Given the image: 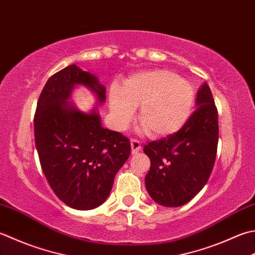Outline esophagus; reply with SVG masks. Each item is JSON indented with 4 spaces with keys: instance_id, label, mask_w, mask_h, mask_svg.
Here are the masks:
<instances>
[{
    "instance_id": "34e87169",
    "label": "esophagus",
    "mask_w": 255,
    "mask_h": 255,
    "mask_svg": "<svg viewBox=\"0 0 255 255\" xmlns=\"http://www.w3.org/2000/svg\"><path fill=\"white\" fill-rule=\"evenodd\" d=\"M130 146H131V153L136 154L141 149V142L137 140V139H131Z\"/></svg>"
}]
</instances>
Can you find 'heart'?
<instances>
[{
  "instance_id": "obj_1",
  "label": "heart",
  "mask_w": 255,
  "mask_h": 255,
  "mask_svg": "<svg viewBox=\"0 0 255 255\" xmlns=\"http://www.w3.org/2000/svg\"><path fill=\"white\" fill-rule=\"evenodd\" d=\"M194 104L193 87L168 69H151L131 75L122 89H109L113 122L126 128L140 107L138 121L150 137H166L180 129L190 116Z\"/></svg>"
}]
</instances>
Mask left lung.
<instances>
[{
    "label": "left lung",
    "mask_w": 255,
    "mask_h": 255,
    "mask_svg": "<svg viewBox=\"0 0 255 255\" xmlns=\"http://www.w3.org/2000/svg\"><path fill=\"white\" fill-rule=\"evenodd\" d=\"M197 109L181 129L143 147L150 159L146 188L152 200L180 207L206 186L217 157L218 111L207 83L197 93Z\"/></svg>",
    "instance_id": "1"
}]
</instances>
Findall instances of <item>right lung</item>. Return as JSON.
Here are the masks:
<instances>
[{
	"label": "right lung",
	"mask_w": 255,
	"mask_h": 255,
	"mask_svg": "<svg viewBox=\"0 0 255 255\" xmlns=\"http://www.w3.org/2000/svg\"><path fill=\"white\" fill-rule=\"evenodd\" d=\"M76 85L91 89L97 104L106 101V88L95 75L69 65L49 77L39 95L34 136L54 193L68 207L91 210L109 196L131 149L127 137L102 126L97 106L85 113L68 101Z\"/></svg>",
	"instance_id": "add662e5"
}]
</instances>
